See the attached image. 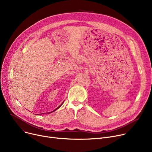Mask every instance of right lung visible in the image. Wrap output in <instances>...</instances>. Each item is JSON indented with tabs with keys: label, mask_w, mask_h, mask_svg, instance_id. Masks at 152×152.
Returning a JSON list of instances; mask_svg holds the SVG:
<instances>
[{
	"label": "right lung",
	"mask_w": 152,
	"mask_h": 152,
	"mask_svg": "<svg viewBox=\"0 0 152 152\" xmlns=\"http://www.w3.org/2000/svg\"><path fill=\"white\" fill-rule=\"evenodd\" d=\"M63 103H61V105H60V106H59V107H57V108H56V109H55V110H53V111H51V112H49V113H52V112H53V111H55V110H57V109H58V108H60V107H61V105H62V104H63Z\"/></svg>",
	"instance_id": "add662e5"
}]
</instances>
